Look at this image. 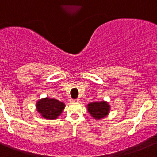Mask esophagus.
Masks as SVG:
<instances>
[{"label":"esophagus","instance_id":"esophagus-1","mask_svg":"<svg viewBox=\"0 0 157 157\" xmlns=\"http://www.w3.org/2000/svg\"><path fill=\"white\" fill-rule=\"evenodd\" d=\"M80 100L78 99H75V100H71V103H79Z\"/></svg>","mask_w":157,"mask_h":157}]
</instances>
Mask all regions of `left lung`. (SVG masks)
<instances>
[{
    "instance_id": "left-lung-1",
    "label": "left lung",
    "mask_w": 157,
    "mask_h": 157,
    "mask_svg": "<svg viewBox=\"0 0 157 157\" xmlns=\"http://www.w3.org/2000/svg\"><path fill=\"white\" fill-rule=\"evenodd\" d=\"M86 109L91 117L94 120H100L108 116L111 111V106L107 101L92 102L86 105Z\"/></svg>"
}]
</instances>
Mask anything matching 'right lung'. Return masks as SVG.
Segmentation results:
<instances>
[{"instance_id": "1", "label": "right lung", "mask_w": 157, "mask_h": 157, "mask_svg": "<svg viewBox=\"0 0 157 157\" xmlns=\"http://www.w3.org/2000/svg\"><path fill=\"white\" fill-rule=\"evenodd\" d=\"M66 105L54 98H42L36 103V110L41 118L46 120H56L63 113Z\"/></svg>"}]
</instances>
